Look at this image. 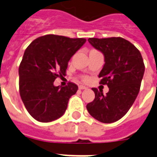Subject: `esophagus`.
<instances>
[{"instance_id": "1", "label": "esophagus", "mask_w": 157, "mask_h": 157, "mask_svg": "<svg viewBox=\"0 0 157 157\" xmlns=\"http://www.w3.org/2000/svg\"><path fill=\"white\" fill-rule=\"evenodd\" d=\"M86 88H87V87H86L85 86H82V85H80V86H79V89H80V90H86Z\"/></svg>"}]
</instances>
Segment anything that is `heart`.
<instances>
[{"mask_svg": "<svg viewBox=\"0 0 157 157\" xmlns=\"http://www.w3.org/2000/svg\"><path fill=\"white\" fill-rule=\"evenodd\" d=\"M83 80L84 81H87V80H88V78H87L86 76H85V77H83Z\"/></svg>", "mask_w": 157, "mask_h": 157, "instance_id": "obj_1", "label": "heart"}]
</instances>
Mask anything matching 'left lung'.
Here are the masks:
<instances>
[{
    "label": "left lung",
    "mask_w": 157,
    "mask_h": 157,
    "mask_svg": "<svg viewBox=\"0 0 157 157\" xmlns=\"http://www.w3.org/2000/svg\"><path fill=\"white\" fill-rule=\"evenodd\" d=\"M88 40L104 55L105 64L98 77L109 91L103 94V90L92 88L95 98L86 108L98 121L112 123L126 114L139 94L145 71L143 57L132 43L122 37Z\"/></svg>",
    "instance_id": "left-lung-1"
}]
</instances>
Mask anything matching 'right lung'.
Instances as JSON below:
<instances>
[{
  "label": "right lung",
  "instance_id": "obj_1",
  "mask_svg": "<svg viewBox=\"0 0 157 157\" xmlns=\"http://www.w3.org/2000/svg\"><path fill=\"white\" fill-rule=\"evenodd\" d=\"M86 41L85 38L50 34L36 38L26 49L18 67L19 94L35 120L50 122L64 114L78 86L72 82L54 86V81L66 75L68 61Z\"/></svg>",
  "mask_w": 157,
  "mask_h": 157
}]
</instances>
